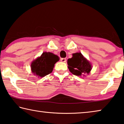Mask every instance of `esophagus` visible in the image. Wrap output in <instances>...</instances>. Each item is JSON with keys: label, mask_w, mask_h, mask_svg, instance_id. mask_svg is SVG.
Instances as JSON below:
<instances>
[{"label": "esophagus", "mask_w": 124, "mask_h": 124, "mask_svg": "<svg viewBox=\"0 0 124 124\" xmlns=\"http://www.w3.org/2000/svg\"><path fill=\"white\" fill-rule=\"evenodd\" d=\"M60 60H61V62H66V59L65 58H62L60 59Z\"/></svg>", "instance_id": "34e87169"}]
</instances>
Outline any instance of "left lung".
<instances>
[{
  "mask_svg": "<svg viewBox=\"0 0 124 124\" xmlns=\"http://www.w3.org/2000/svg\"><path fill=\"white\" fill-rule=\"evenodd\" d=\"M68 68L69 71L77 76H84L90 73L92 66L90 62L81 53L73 54V57L68 60Z\"/></svg>",
  "mask_w": 124,
  "mask_h": 124,
  "instance_id": "obj_1",
  "label": "left lung"
}]
</instances>
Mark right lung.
Returning <instances> with one entry per match:
<instances>
[{"instance_id": "add662e5", "label": "right lung", "mask_w": 124, "mask_h": 124, "mask_svg": "<svg viewBox=\"0 0 124 124\" xmlns=\"http://www.w3.org/2000/svg\"><path fill=\"white\" fill-rule=\"evenodd\" d=\"M59 60V57L53 53L44 52L40 56L32 62L31 72L38 77L43 78L53 71L55 64Z\"/></svg>"}]
</instances>
